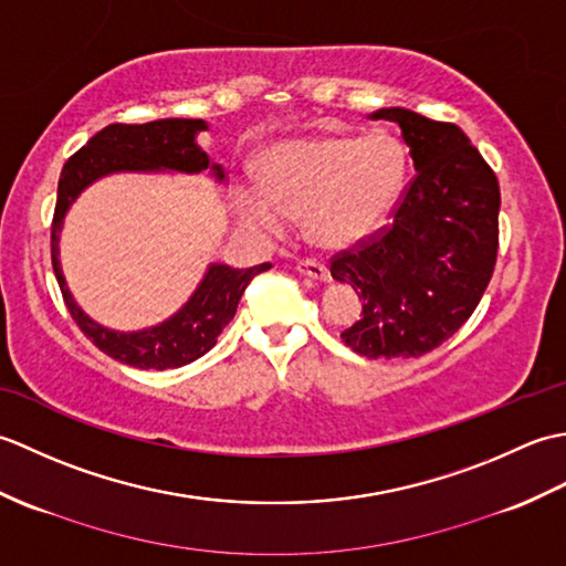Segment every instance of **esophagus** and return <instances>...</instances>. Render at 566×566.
I'll return each mask as SVG.
<instances>
[{"label": "esophagus", "mask_w": 566, "mask_h": 566, "mask_svg": "<svg viewBox=\"0 0 566 566\" xmlns=\"http://www.w3.org/2000/svg\"><path fill=\"white\" fill-rule=\"evenodd\" d=\"M296 270L302 272V274L314 276V280H331V272H328L326 264H323L321 260H314V258L298 260V262H296Z\"/></svg>", "instance_id": "1"}]
</instances>
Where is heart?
Returning a JSON list of instances; mask_svg holds the SVG:
<instances>
[{"instance_id": "heart-1", "label": "heart", "mask_w": 566, "mask_h": 566, "mask_svg": "<svg viewBox=\"0 0 566 566\" xmlns=\"http://www.w3.org/2000/svg\"><path fill=\"white\" fill-rule=\"evenodd\" d=\"M403 143L369 136H326L282 143L262 165L264 191H245L243 213L264 231L306 216V231L323 248H347L389 219L406 185Z\"/></svg>"}]
</instances>
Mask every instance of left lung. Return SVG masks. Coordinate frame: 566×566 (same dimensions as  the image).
<instances>
[{"label":"left lung","mask_w":566,"mask_h":566,"mask_svg":"<svg viewBox=\"0 0 566 566\" xmlns=\"http://www.w3.org/2000/svg\"><path fill=\"white\" fill-rule=\"evenodd\" d=\"M375 118L401 126L416 175L391 221L328 260L363 314L340 338L369 359L436 350L474 314L499 252V179L460 126L408 109Z\"/></svg>","instance_id":"obj_1"}]
</instances>
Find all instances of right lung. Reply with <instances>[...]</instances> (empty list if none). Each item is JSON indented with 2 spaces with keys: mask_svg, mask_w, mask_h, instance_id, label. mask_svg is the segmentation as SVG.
<instances>
[{
  "mask_svg": "<svg viewBox=\"0 0 566 566\" xmlns=\"http://www.w3.org/2000/svg\"><path fill=\"white\" fill-rule=\"evenodd\" d=\"M207 128L201 118H160L148 124H112L102 128L97 136L87 140L75 155H70L63 165L57 182V201L51 223V258L53 272L60 284V294L70 311L72 321L80 331L99 347L104 355L114 357L138 369H172L195 363L197 357L209 353L216 345L219 333L235 316L240 296H243L252 276L270 270V262L255 264L248 270H235L228 264H211L197 294L177 316L165 321L163 326L140 333H114L99 326L82 314V308L72 302L67 284L63 280L57 262V233L63 226V216L80 191L92 179L118 170H179L201 172L209 167V155L203 153L195 136ZM213 172L223 179V170L213 165Z\"/></svg>",
  "mask_w": 566,
  "mask_h": 566,
  "instance_id": "right-lung-1",
  "label": "right lung"
}]
</instances>
